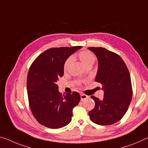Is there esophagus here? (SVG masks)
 <instances>
[{"instance_id":"34e87169","label":"esophagus","mask_w":148,"mask_h":148,"mask_svg":"<svg viewBox=\"0 0 148 148\" xmlns=\"http://www.w3.org/2000/svg\"><path fill=\"white\" fill-rule=\"evenodd\" d=\"M88 97L87 96V95H85V94H81V101H85V100L87 99Z\"/></svg>"}]
</instances>
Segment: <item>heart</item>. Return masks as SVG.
<instances>
[{
  "mask_svg": "<svg viewBox=\"0 0 148 148\" xmlns=\"http://www.w3.org/2000/svg\"><path fill=\"white\" fill-rule=\"evenodd\" d=\"M79 58L80 59L82 63L84 65V66L87 65L88 64H93L95 62V56L93 55L91 52L88 51H81L79 53ZM71 61V58H68L65 62L64 64V69H66L68 67V65H69V63Z\"/></svg>",
  "mask_w": 148,
  "mask_h": 148,
  "instance_id": "1",
  "label": "heart"
}]
</instances>
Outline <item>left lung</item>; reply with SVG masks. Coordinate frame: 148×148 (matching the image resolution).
Segmentation results:
<instances>
[{
  "instance_id": "1",
  "label": "left lung",
  "mask_w": 148,
  "mask_h": 148,
  "mask_svg": "<svg viewBox=\"0 0 148 148\" xmlns=\"http://www.w3.org/2000/svg\"><path fill=\"white\" fill-rule=\"evenodd\" d=\"M96 56L98 69L95 81L103 85L104 97L94 96L95 108L88 112L94 123L105 126L119 122L126 114L132 97L131 79L124 61L103 47H88Z\"/></svg>"
}]
</instances>
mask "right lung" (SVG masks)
Returning a JSON list of instances; mask_svg holds the SVG:
<instances>
[{"mask_svg":"<svg viewBox=\"0 0 148 148\" xmlns=\"http://www.w3.org/2000/svg\"><path fill=\"white\" fill-rule=\"evenodd\" d=\"M81 46L50 48L36 59L27 77L29 107L34 116L43 126L52 129L63 128L71 121L73 108L79 104L77 92H59L57 82L64 74V64Z\"/></svg>","mask_w":148,"mask_h":148,"instance_id":"add662e5","label":"right lung"}]
</instances>
